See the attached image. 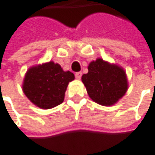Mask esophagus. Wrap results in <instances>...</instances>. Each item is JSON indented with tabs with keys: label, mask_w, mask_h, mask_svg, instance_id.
Instances as JSON below:
<instances>
[{
	"label": "esophagus",
	"mask_w": 155,
	"mask_h": 155,
	"mask_svg": "<svg viewBox=\"0 0 155 155\" xmlns=\"http://www.w3.org/2000/svg\"><path fill=\"white\" fill-rule=\"evenodd\" d=\"M81 75H82L81 72H77V73H75V78L78 79V80H80V79L81 78Z\"/></svg>",
	"instance_id": "obj_1"
}]
</instances>
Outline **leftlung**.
I'll list each match as a JSON object with an SVG mask.
<instances>
[{"mask_svg":"<svg viewBox=\"0 0 155 155\" xmlns=\"http://www.w3.org/2000/svg\"><path fill=\"white\" fill-rule=\"evenodd\" d=\"M81 81L89 97L101 106H113L125 95L128 81L124 68L101 58L91 61Z\"/></svg>","mask_w":155,"mask_h":155,"instance_id":"left-lung-1","label":"left lung"}]
</instances>
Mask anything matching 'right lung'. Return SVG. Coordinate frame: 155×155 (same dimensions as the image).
I'll return each mask as SVG.
<instances>
[{
	"label": "right lung",
	"instance_id": "obj_1",
	"mask_svg": "<svg viewBox=\"0 0 155 155\" xmlns=\"http://www.w3.org/2000/svg\"><path fill=\"white\" fill-rule=\"evenodd\" d=\"M74 80L70 71L48 61L29 68L25 74L22 90L31 102L42 109H50L64 101L68 83Z\"/></svg>",
	"mask_w": 155,
	"mask_h": 155
}]
</instances>
